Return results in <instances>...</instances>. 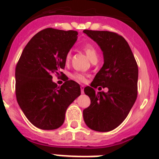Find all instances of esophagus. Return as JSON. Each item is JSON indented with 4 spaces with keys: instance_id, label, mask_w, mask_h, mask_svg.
Masks as SVG:
<instances>
[{
    "instance_id": "obj_1",
    "label": "esophagus",
    "mask_w": 159,
    "mask_h": 159,
    "mask_svg": "<svg viewBox=\"0 0 159 159\" xmlns=\"http://www.w3.org/2000/svg\"><path fill=\"white\" fill-rule=\"evenodd\" d=\"M84 87H85V86H81V92H82V94H83L84 93Z\"/></svg>"
}]
</instances>
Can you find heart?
I'll use <instances>...</instances> for the list:
<instances>
[{
  "instance_id": "obj_1",
  "label": "heart",
  "mask_w": 159,
  "mask_h": 159,
  "mask_svg": "<svg viewBox=\"0 0 159 159\" xmlns=\"http://www.w3.org/2000/svg\"><path fill=\"white\" fill-rule=\"evenodd\" d=\"M83 49L85 51V52H86V56L90 61L96 59V58L98 59V52H97V50L93 45L90 44V43H86L83 46ZM70 58H71V53L68 52L66 57H65V61L69 62ZM73 77L76 81L79 82H85L86 80V76L82 74V73H74L73 75Z\"/></svg>"
}]
</instances>
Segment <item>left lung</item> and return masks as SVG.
Returning a JSON list of instances; mask_svg holds the SVG:
<instances>
[{
  "label": "left lung",
  "instance_id": "8db88e82",
  "mask_svg": "<svg viewBox=\"0 0 159 159\" xmlns=\"http://www.w3.org/2000/svg\"><path fill=\"white\" fill-rule=\"evenodd\" d=\"M103 53L104 64L90 86L84 92L90 105L83 110L84 121L92 130L111 131L129 115L137 97L138 67L127 41L117 33L84 30ZM107 87V92L96 93L94 88Z\"/></svg>",
  "mask_w": 159,
  "mask_h": 159
}]
</instances>
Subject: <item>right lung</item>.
Returning a JSON list of instances; mask_svg holds the SVG:
<instances>
[{
	"label": "right lung",
	"mask_w": 159,
	"mask_h": 159,
	"mask_svg": "<svg viewBox=\"0 0 159 159\" xmlns=\"http://www.w3.org/2000/svg\"><path fill=\"white\" fill-rule=\"evenodd\" d=\"M75 30L47 28L30 39L15 69L18 105L32 125L43 130L60 128L68 107L81 94L79 84L65 80L60 87L52 73L65 69V57L77 39Z\"/></svg>",
	"instance_id": "1"
}]
</instances>
